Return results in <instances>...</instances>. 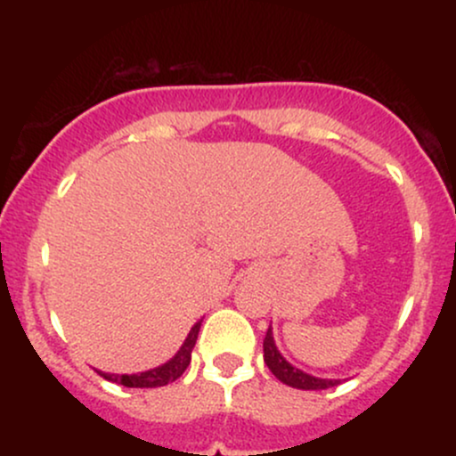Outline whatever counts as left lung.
I'll list each match as a JSON object with an SVG mask.
<instances>
[{"mask_svg":"<svg viewBox=\"0 0 456 456\" xmlns=\"http://www.w3.org/2000/svg\"><path fill=\"white\" fill-rule=\"evenodd\" d=\"M264 360H265V364H268V369L272 370V375H274L276 379H281L282 384L291 386V388L326 390V388H332V386L341 384V379L315 378V375H308V373H305V370L296 369L294 364L287 362V360L282 358V354L279 352V347H276L274 334H272V326L268 328V332H265V338H264Z\"/></svg>","mask_w":456,"mask_h":456,"instance_id":"8db88e82","label":"left lung"}]
</instances>
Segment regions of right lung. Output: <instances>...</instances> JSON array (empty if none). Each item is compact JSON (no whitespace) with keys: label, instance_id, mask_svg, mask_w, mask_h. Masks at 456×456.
I'll list each match as a JSON object with an SVG mask.
<instances>
[{"label":"right lung","instance_id":"add662e5","mask_svg":"<svg viewBox=\"0 0 456 456\" xmlns=\"http://www.w3.org/2000/svg\"><path fill=\"white\" fill-rule=\"evenodd\" d=\"M201 322L203 319H199L195 326L191 328L186 341L182 343V347L177 349V354L174 355V358L167 360L165 364L156 366V369L143 370V373H133V375L102 373V370H98V373H101V378L113 381V384L126 386V388H159V386L171 384V381L182 378V373L186 370V366L191 364V354H192V347H195V343H197Z\"/></svg>","mask_w":456,"mask_h":456}]
</instances>
